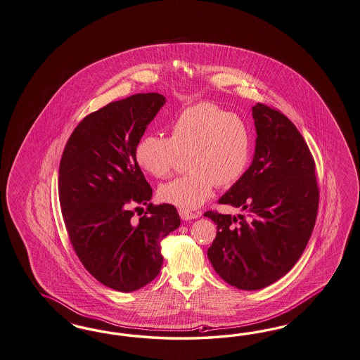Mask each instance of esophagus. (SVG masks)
Masks as SVG:
<instances>
[{
	"instance_id": "obj_1",
	"label": "esophagus",
	"mask_w": 360,
	"mask_h": 360,
	"mask_svg": "<svg viewBox=\"0 0 360 360\" xmlns=\"http://www.w3.org/2000/svg\"><path fill=\"white\" fill-rule=\"evenodd\" d=\"M179 216H181V218H182L184 221H190V219L198 218V217L201 216V213H200V212L193 213V212L186 210V209H179Z\"/></svg>"
}]
</instances>
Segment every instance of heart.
Wrapping results in <instances>:
<instances>
[{
  "mask_svg": "<svg viewBox=\"0 0 360 360\" xmlns=\"http://www.w3.org/2000/svg\"><path fill=\"white\" fill-rule=\"evenodd\" d=\"M169 138L146 135L135 148L138 166L155 178L173 172L185 155L187 173L159 187V197L182 209H195L207 201L214 185H234L248 167L250 134L240 116L212 103L182 110L167 126Z\"/></svg>",
  "mask_w": 360,
  "mask_h": 360,
  "instance_id": "b5f03b06",
  "label": "heart"
}]
</instances>
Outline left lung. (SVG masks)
<instances>
[{
    "instance_id": "left-lung-1",
    "label": "left lung",
    "mask_w": 360,
    "mask_h": 360,
    "mask_svg": "<svg viewBox=\"0 0 360 360\" xmlns=\"http://www.w3.org/2000/svg\"><path fill=\"white\" fill-rule=\"evenodd\" d=\"M252 115L257 134L252 165L218 200L241 213H205L217 225L207 257L222 280L244 290L268 287L295 266L319 207L315 162L299 129L261 103Z\"/></svg>"
}]
</instances>
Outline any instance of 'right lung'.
<instances>
[{"label": "right lung", "mask_w": 360, "mask_h": 360, "mask_svg": "<svg viewBox=\"0 0 360 360\" xmlns=\"http://www.w3.org/2000/svg\"><path fill=\"white\" fill-rule=\"evenodd\" d=\"M165 103L151 92L107 104L73 129L60 160L58 198L73 249L89 274L119 292L158 276L160 243L181 225L173 205L150 203L153 188L135 160L136 144ZM134 204L148 206L139 221L131 219Z\"/></svg>", "instance_id": "add662e5"}]
</instances>
